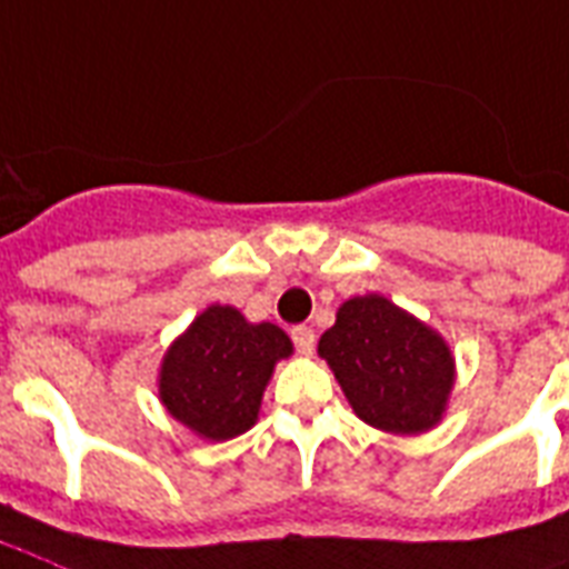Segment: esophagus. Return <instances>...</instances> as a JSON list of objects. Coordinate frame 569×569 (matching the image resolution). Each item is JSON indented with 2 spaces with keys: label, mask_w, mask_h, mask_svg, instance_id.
Listing matches in <instances>:
<instances>
[{
  "label": "esophagus",
  "mask_w": 569,
  "mask_h": 569,
  "mask_svg": "<svg viewBox=\"0 0 569 569\" xmlns=\"http://www.w3.org/2000/svg\"><path fill=\"white\" fill-rule=\"evenodd\" d=\"M293 345H297V350L302 356H311L315 353V329H311V326H297V329H293Z\"/></svg>",
  "instance_id": "34e87169"
}]
</instances>
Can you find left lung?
Here are the masks:
<instances>
[{"instance_id":"1","label":"left lung","mask_w":569,"mask_h":569,"mask_svg":"<svg viewBox=\"0 0 569 569\" xmlns=\"http://www.w3.org/2000/svg\"><path fill=\"white\" fill-rule=\"evenodd\" d=\"M320 359L365 425L418 436L445 418L457 362L433 326L382 293L350 297L320 335Z\"/></svg>"}]
</instances>
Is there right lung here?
Returning <instances> with one entry per match:
<instances>
[{
    "mask_svg": "<svg viewBox=\"0 0 569 569\" xmlns=\"http://www.w3.org/2000/svg\"><path fill=\"white\" fill-rule=\"evenodd\" d=\"M293 345L276 323H249L234 306H207L162 356L157 391L174 421L207 442L254 427L263 391Z\"/></svg>",
    "mask_w": 569,
    "mask_h": 569,
    "instance_id": "1",
    "label": "right lung"
}]
</instances>
